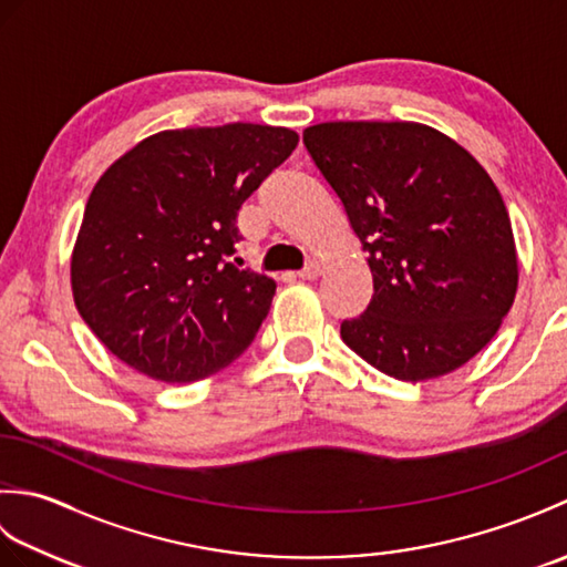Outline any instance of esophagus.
I'll return each mask as SVG.
<instances>
[{"instance_id":"esophagus-1","label":"esophagus","mask_w":567,"mask_h":567,"mask_svg":"<svg viewBox=\"0 0 567 567\" xmlns=\"http://www.w3.org/2000/svg\"><path fill=\"white\" fill-rule=\"evenodd\" d=\"M319 275H321V265L319 262H309L307 268L299 272V277H302V280H317Z\"/></svg>"}]
</instances>
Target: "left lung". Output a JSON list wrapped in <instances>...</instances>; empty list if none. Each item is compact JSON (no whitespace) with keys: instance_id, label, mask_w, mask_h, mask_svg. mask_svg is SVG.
<instances>
[{"instance_id":"8db88e82","label":"left lung","mask_w":567,"mask_h":567,"mask_svg":"<svg viewBox=\"0 0 567 567\" xmlns=\"http://www.w3.org/2000/svg\"><path fill=\"white\" fill-rule=\"evenodd\" d=\"M305 146L368 252V309L341 339L384 375L424 382L495 339L519 287L497 185L451 136L416 122H327Z\"/></svg>"}]
</instances>
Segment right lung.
I'll use <instances>...</instances> for the list:
<instances>
[{
  "label": "right lung",
  "instance_id": "right-lung-1",
  "mask_svg": "<svg viewBox=\"0 0 567 567\" xmlns=\"http://www.w3.org/2000/svg\"><path fill=\"white\" fill-rule=\"evenodd\" d=\"M292 128L161 131L106 167L70 258L72 299L110 351L161 382H197L256 339L270 277L238 270L236 214L290 158Z\"/></svg>",
  "mask_w": 567,
  "mask_h": 567
}]
</instances>
